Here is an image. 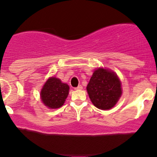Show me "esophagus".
Segmentation results:
<instances>
[{"mask_svg": "<svg viewBox=\"0 0 157 157\" xmlns=\"http://www.w3.org/2000/svg\"><path fill=\"white\" fill-rule=\"evenodd\" d=\"M82 89V86H77V87L75 88V90H81Z\"/></svg>", "mask_w": 157, "mask_h": 157, "instance_id": "1", "label": "esophagus"}]
</instances>
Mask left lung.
<instances>
[{"label": "left lung", "mask_w": 157, "mask_h": 157, "mask_svg": "<svg viewBox=\"0 0 157 157\" xmlns=\"http://www.w3.org/2000/svg\"><path fill=\"white\" fill-rule=\"evenodd\" d=\"M86 89L94 105L101 110L112 109L122 93L117 74L103 68L94 70Z\"/></svg>", "instance_id": "8db88e82"}]
</instances>
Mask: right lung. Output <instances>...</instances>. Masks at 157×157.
<instances>
[{"label":"right lung","mask_w":157,"mask_h":157,"mask_svg":"<svg viewBox=\"0 0 157 157\" xmlns=\"http://www.w3.org/2000/svg\"><path fill=\"white\" fill-rule=\"evenodd\" d=\"M69 91V86L55 77H49L40 91L43 103L48 109H58L64 104Z\"/></svg>","instance_id":"right-lung-1"}]
</instances>
